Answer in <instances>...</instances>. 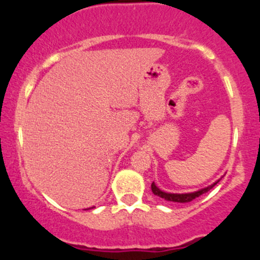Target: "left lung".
I'll use <instances>...</instances> for the list:
<instances>
[{"mask_svg": "<svg viewBox=\"0 0 260 260\" xmlns=\"http://www.w3.org/2000/svg\"><path fill=\"white\" fill-rule=\"evenodd\" d=\"M220 180H221V178H220ZM220 180H217V181L214 182V183H211L210 186L204 187V188H202V189H198V190H196V192H190V193H168V192H164V190H161L160 188L154 183V182L151 183V190H153V193L155 196L160 197V198H164L165 201H168V202L189 203V202H192L193 199H196L197 197L204 194V193H207L208 190H210L211 188L215 186V184Z\"/></svg>", "mask_w": 260, "mask_h": 260, "instance_id": "left-lung-1", "label": "left lung"}]
</instances>
